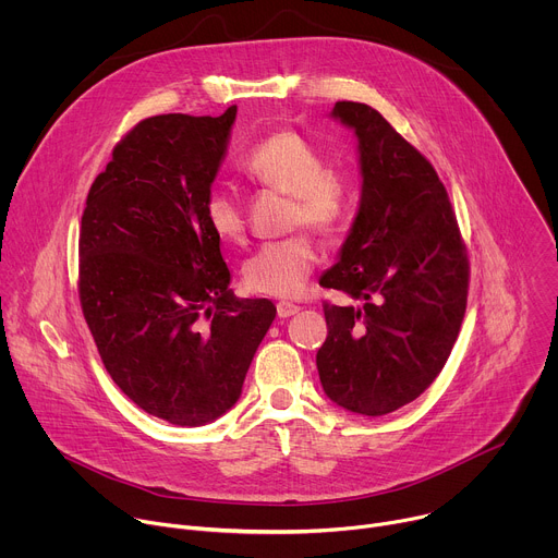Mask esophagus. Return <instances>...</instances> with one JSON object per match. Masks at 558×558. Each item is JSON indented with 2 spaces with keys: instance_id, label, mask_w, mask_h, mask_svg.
Here are the masks:
<instances>
[{
  "instance_id": "1",
  "label": "esophagus",
  "mask_w": 558,
  "mask_h": 558,
  "mask_svg": "<svg viewBox=\"0 0 558 558\" xmlns=\"http://www.w3.org/2000/svg\"><path fill=\"white\" fill-rule=\"evenodd\" d=\"M298 311H300V306H295V304H291V302H278V304H276V313H278L280 320H284V317L295 315Z\"/></svg>"
}]
</instances>
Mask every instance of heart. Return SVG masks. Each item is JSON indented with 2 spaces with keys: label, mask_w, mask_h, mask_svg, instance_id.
Masks as SVG:
<instances>
[{
  "label": "heart",
  "mask_w": 558,
  "mask_h": 558,
  "mask_svg": "<svg viewBox=\"0 0 558 558\" xmlns=\"http://www.w3.org/2000/svg\"><path fill=\"white\" fill-rule=\"evenodd\" d=\"M243 172L265 187L291 196V222L315 231H336L349 211L347 185L327 172V161L295 132H276L260 141L243 161ZM205 220L222 241H241L245 211L238 196L214 187L205 198ZM317 252L304 233L258 247L243 267L245 284L265 295L295 298L304 291L315 269Z\"/></svg>",
  "instance_id": "b5f03b06"
}]
</instances>
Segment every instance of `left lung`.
I'll return each mask as SVG.
<instances>
[{
	"instance_id": "obj_1",
	"label": "left lung",
	"mask_w": 558,
	"mask_h": 558,
	"mask_svg": "<svg viewBox=\"0 0 558 558\" xmlns=\"http://www.w3.org/2000/svg\"><path fill=\"white\" fill-rule=\"evenodd\" d=\"M357 141L360 207L320 284L357 304H325L315 364L329 400L377 417L407 407L444 368L465 313L468 260L448 194L426 158L371 106L329 114Z\"/></svg>"
}]
</instances>
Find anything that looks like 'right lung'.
<instances>
[{
	"mask_svg": "<svg viewBox=\"0 0 558 558\" xmlns=\"http://www.w3.org/2000/svg\"><path fill=\"white\" fill-rule=\"evenodd\" d=\"M235 106L141 121L88 194L78 298L114 384L145 413L196 428L241 400L276 306L238 300L205 220Z\"/></svg>",
	"mask_w": 558,
	"mask_h": 558,
	"instance_id": "1",
	"label": "right lung"
}]
</instances>
